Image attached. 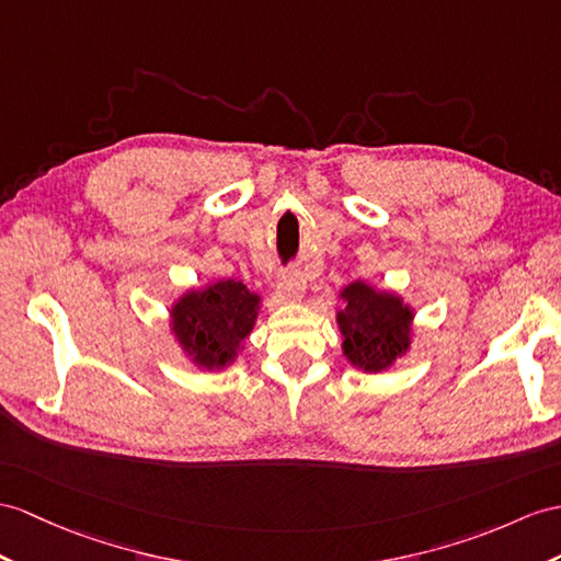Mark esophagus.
Here are the masks:
<instances>
[{
    "label": "esophagus",
    "mask_w": 561,
    "mask_h": 561,
    "mask_svg": "<svg viewBox=\"0 0 561 561\" xmlns=\"http://www.w3.org/2000/svg\"><path fill=\"white\" fill-rule=\"evenodd\" d=\"M278 288H280V293H283L285 299H290V302H297V299H302V295H305V290H307L305 273L297 271V268L285 271L283 276H280Z\"/></svg>",
    "instance_id": "obj_1"
}]
</instances>
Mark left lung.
I'll return each mask as SVG.
<instances>
[{"label": "left lung", "mask_w": 561, "mask_h": 561, "mask_svg": "<svg viewBox=\"0 0 561 561\" xmlns=\"http://www.w3.org/2000/svg\"><path fill=\"white\" fill-rule=\"evenodd\" d=\"M340 297L345 299V309L337 311V325L343 333V354L352 366L378 374L407 354L412 345L414 311L400 295L354 280Z\"/></svg>", "instance_id": "1"}]
</instances>
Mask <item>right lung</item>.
<instances>
[{
	"label": "right lung",
	"mask_w": 561,
	"mask_h": 561,
	"mask_svg": "<svg viewBox=\"0 0 561 561\" xmlns=\"http://www.w3.org/2000/svg\"><path fill=\"white\" fill-rule=\"evenodd\" d=\"M262 297L226 278L187 290L171 307V331L193 364L218 371L233 364L242 340L252 333Z\"/></svg>",
	"instance_id": "right-lung-1"
}]
</instances>
